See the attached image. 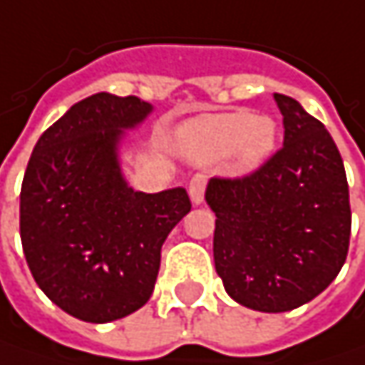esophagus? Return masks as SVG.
Here are the masks:
<instances>
[{
    "instance_id": "1",
    "label": "esophagus",
    "mask_w": 365,
    "mask_h": 365,
    "mask_svg": "<svg viewBox=\"0 0 365 365\" xmlns=\"http://www.w3.org/2000/svg\"><path fill=\"white\" fill-rule=\"evenodd\" d=\"M204 190H206V180H204V175H196V178H192V182H190V185H187L190 200H192L194 204L202 202Z\"/></svg>"
}]
</instances>
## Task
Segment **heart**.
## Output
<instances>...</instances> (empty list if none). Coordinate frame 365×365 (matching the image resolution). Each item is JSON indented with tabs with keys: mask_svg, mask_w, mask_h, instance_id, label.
Here are the masks:
<instances>
[{
	"mask_svg": "<svg viewBox=\"0 0 365 365\" xmlns=\"http://www.w3.org/2000/svg\"><path fill=\"white\" fill-rule=\"evenodd\" d=\"M277 142L270 118L250 111H229L187 121L180 132V146L194 163H215L231 155L240 171H252L267 161Z\"/></svg>",
	"mask_w": 365,
	"mask_h": 365,
	"instance_id": "b5f03b06",
	"label": "heart"
}]
</instances>
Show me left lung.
I'll return each mask as SVG.
<instances>
[{
    "instance_id": "obj_1",
    "label": "left lung",
    "mask_w": 365,
    "mask_h": 365,
    "mask_svg": "<svg viewBox=\"0 0 365 365\" xmlns=\"http://www.w3.org/2000/svg\"><path fill=\"white\" fill-rule=\"evenodd\" d=\"M285 138L258 171L212 178L206 204L215 221V268L225 291L258 312L308 304L345 264L351 208L339 148L327 128L285 95H274Z\"/></svg>"
}]
</instances>
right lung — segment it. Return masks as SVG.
<instances>
[{
  "instance_id": "1",
  "label": "right lung",
  "mask_w": 365,
  "mask_h": 365,
  "mask_svg": "<svg viewBox=\"0 0 365 365\" xmlns=\"http://www.w3.org/2000/svg\"><path fill=\"white\" fill-rule=\"evenodd\" d=\"M138 97L97 93L34 144L20 192V237L43 293L84 322H111L153 295L161 247L190 212L183 187L144 194L119 163L128 130L150 115Z\"/></svg>"
}]
</instances>
